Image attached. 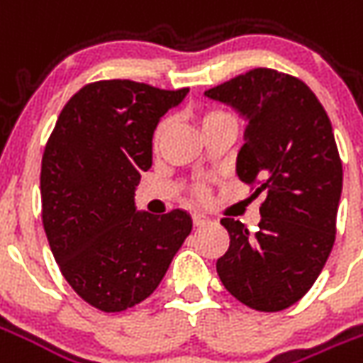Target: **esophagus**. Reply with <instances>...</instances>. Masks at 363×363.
I'll use <instances>...</instances> for the list:
<instances>
[{"mask_svg": "<svg viewBox=\"0 0 363 363\" xmlns=\"http://www.w3.org/2000/svg\"><path fill=\"white\" fill-rule=\"evenodd\" d=\"M192 221H194L196 228H204L206 223H210V218L204 216V213H192Z\"/></svg>", "mask_w": 363, "mask_h": 363, "instance_id": "1", "label": "esophagus"}]
</instances>
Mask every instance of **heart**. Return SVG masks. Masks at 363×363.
<instances>
[{"label":"heart","instance_id":"obj_1","mask_svg":"<svg viewBox=\"0 0 363 363\" xmlns=\"http://www.w3.org/2000/svg\"><path fill=\"white\" fill-rule=\"evenodd\" d=\"M225 116H231V114H228V112H223V111H204L202 114H200V116H198V122H200V126L204 128V126H208V124L216 122V120L225 118ZM165 130H167V120H163V122H159L157 128H155L153 142L155 143L161 142V138H163V134H165Z\"/></svg>","mask_w":363,"mask_h":363}]
</instances>
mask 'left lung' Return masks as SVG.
I'll list each match as a JSON object with an SVG mask.
<instances>
[{
    "mask_svg": "<svg viewBox=\"0 0 363 363\" xmlns=\"http://www.w3.org/2000/svg\"><path fill=\"white\" fill-rule=\"evenodd\" d=\"M206 96L247 118L237 174L264 194L260 223L233 218L228 252L216 268L231 296L257 311L288 309L309 291L333 251L342 192V161L327 112L294 75L255 67Z\"/></svg>",
    "mask_w": 363,
    "mask_h": 363,
    "instance_id": "1",
    "label": "left lung"
}]
</instances>
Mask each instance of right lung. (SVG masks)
<instances>
[{
	"mask_svg": "<svg viewBox=\"0 0 363 363\" xmlns=\"http://www.w3.org/2000/svg\"><path fill=\"white\" fill-rule=\"evenodd\" d=\"M189 89L130 79L87 83L62 108L40 169L43 225L66 281L104 313L155 291L192 229L186 212H135L159 118Z\"/></svg>",
	"mask_w": 363,
	"mask_h": 363,
	"instance_id": "1",
	"label": "right lung"
}]
</instances>
